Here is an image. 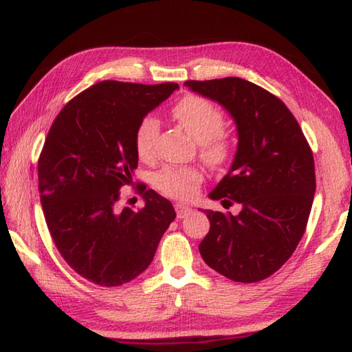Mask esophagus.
Segmentation results:
<instances>
[{"mask_svg": "<svg viewBox=\"0 0 352 352\" xmlns=\"http://www.w3.org/2000/svg\"><path fill=\"white\" fill-rule=\"evenodd\" d=\"M175 211H177V217L178 219H184L188 216V214H190V208L186 206V205H182V204H177L175 205Z\"/></svg>", "mask_w": 352, "mask_h": 352, "instance_id": "1", "label": "esophagus"}]
</instances>
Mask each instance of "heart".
<instances>
[{
    "label": "heart",
    "instance_id": "1",
    "mask_svg": "<svg viewBox=\"0 0 352 352\" xmlns=\"http://www.w3.org/2000/svg\"><path fill=\"white\" fill-rule=\"evenodd\" d=\"M172 116L195 142L201 144V157L206 163L220 164L226 158V144L222 138L223 115L216 105L200 96H184L172 109ZM160 126L155 118H144L135 132L136 153L141 160H151ZM201 182V175L192 168H164L157 172L153 183L162 192L175 199H188Z\"/></svg>",
    "mask_w": 352,
    "mask_h": 352
}]
</instances>
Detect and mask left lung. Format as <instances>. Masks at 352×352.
<instances>
[{"label":"left lung","mask_w":352,"mask_h":352,"mask_svg":"<svg viewBox=\"0 0 352 352\" xmlns=\"http://www.w3.org/2000/svg\"><path fill=\"white\" fill-rule=\"evenodd\" d=\"M233 118L237 148L210 192L239 214L201 210L211 228L199 250L212 270L237 283L269 278L294 254L315 195V166L302 130L283 100L241 77L184 82Z\"/></svg>","instance_id":"left-lung-1"}]
</instances>
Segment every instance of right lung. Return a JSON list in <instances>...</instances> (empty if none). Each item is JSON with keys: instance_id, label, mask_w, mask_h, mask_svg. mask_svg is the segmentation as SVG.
<instances>
[{"instance_id": "1", "label": "right lung", "mask_w": 352, "mask_h": 352, "mask_svg": "<svg viewBox=\"0 0 352 352\" xmlns=\"http://www.w3.org/2000/svg\"><path fill=\"white\" fill-rule=\"evenodd\" d=\"M177 83L104 80L63 107L38 160V192L47 230L82 278L115 287L141 275L175 219L168 199L140 186L144 208H118L119 189L138 168L135 132Z\"/></svg>"}]
</instances>
